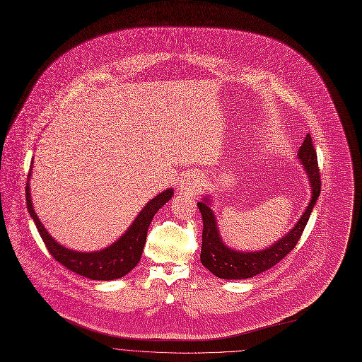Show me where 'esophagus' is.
Instances as JSON below:
<instances>
[{"instance_id": "esophagus-1", "label": "esophagus", "mask_w": 362, "mask_h": 362, "mask_svg": "<svg viewBox=\"0 0 362 362\" xmlns=\"http://www.w3.org/2000/svg\"><path fill=\"white\" fill-rule=\"evenodd\" d=\"M203 186V175L200 172H187L180 177L179 189L185 193H197Z\"/></svg>"}]
</instances>
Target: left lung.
I'll return each instance as SVG.
<instances>
[{"label":"left lung","instance_id":"1","mask_svg":"<svg viewBox=\"0 0 362 362\" xmlns=\"http://www.w3.org/2000/svg\"><path fill=\"white\" fill-rule=\"evenodd\" d=\"M297 159L303 165L310 180V203L294 227L264 250L238 252L227 247L220 237V230L217 226L216 214L211 209L210 196H204L200 202H197V207L203 218L200 262L216 277L226 280L252 279L276 266L296 247L321 190L317 153L314 151L310 134L305 136L301 148L298 149Z\"/></svg>","mask_w":362,"mask_h":362}]
</instances>
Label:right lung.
<instances>
[{
    "instance_id": "1",
    "label": "right lung",
    "mask_w": 362,
    "mask_h": 362,
    "mask_svg": "<svg viewBox=\"0 0 362 362\" xmlns=\"http://www.w3.org/2000/svg\"><path fill=\"white\" fill-rule=\"evenodd\" d=\"M31 170H33V165L28 173V182H27V190H25L27 207L33 220L35 221V226L44 240L47 249L49 250L52 257L58 263H61L64 267L90 280H100V281L116 280L127 276L129 272H132L136 267V264L141 262V256H142L146 235H148V228L153 216L173 196V189L170 187L159 193L158 196H155L152 200H149L145 204V207L139 211V214L135 217L129 228L110 246L98 252H76V250L66 249L65 246L58 243L38 218L31 200V190H30Z\"/></svg>"
}]
</instances>
